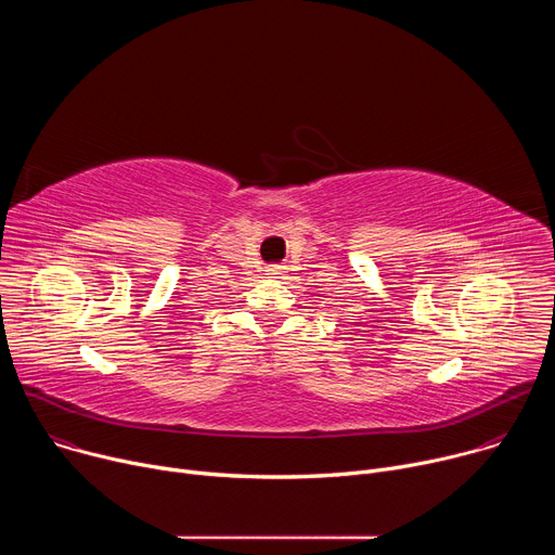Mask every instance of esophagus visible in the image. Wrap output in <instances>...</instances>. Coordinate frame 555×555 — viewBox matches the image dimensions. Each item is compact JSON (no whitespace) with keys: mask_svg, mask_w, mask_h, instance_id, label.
<instances>
[{"mask_svg":"<svg viewBox=\"0 0 555 555\" xmlns=\"http://www.w3.org/2000/svg\"><path fill=\"white\" fill-rule=\"evenodd\" d=\"M283 270H285V268H283V266H279V263L268 266V272H270V274H283Z\"/></svg>","mask_w":555,"mask_h":555,"instance_id":"34e87169","label":"esophagus"}]
</instances>
